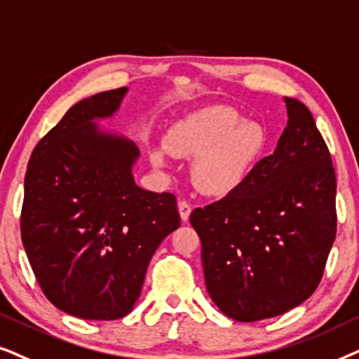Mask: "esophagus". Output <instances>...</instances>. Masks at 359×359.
<instances>
[{
	"label": "esophagus",
	"instance_id": "1",
	"mask_svg": "<svg viewBox=\"0 0 359 359\" xmlns=\"http://www.w3.org/2000/svg\"><path fill=\"white\" fill-rule=\"evenodd\" d=\"M179 213H180V219L182 222H187L190 213H192V207L187 202H179Z\"/></svg>",
	"mask_w": 359,
	"mask_h": 359
}]
</instances>
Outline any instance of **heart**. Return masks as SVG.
I'll return each instance as SVG.
<instances>
[{
  "instance_id": "heart-1",
  "label": "heart",
  "mask_w": 359,
  "mask_h": 359,
  "mask_svg": "<svg viewBox=\"0 0 359 359\" xmlns=\"http://www.w3.org/2000/svg\"><path fill=\"white\" fill-rule=\"evenodd\" d=\"M269 147V135L257 121L243 119L229 107H207L187 114L167 130L164 144L152 146L149 161L169 170L172 157L191 159L190 177L200 192L223 198L255 174Z\"/></svg>"
}]
</instances>
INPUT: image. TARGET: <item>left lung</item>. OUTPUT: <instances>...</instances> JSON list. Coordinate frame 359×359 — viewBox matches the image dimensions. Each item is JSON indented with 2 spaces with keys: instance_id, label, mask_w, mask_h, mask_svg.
Returning a JSON list of instances; mask_svg holds the SVG:
<instances>
[{
  "instance_id": "left-lung-1",
  "label": "left lung",
  "mask_w": 359,
  "mask_h": 359,
  "mask_svg": "<svg viewBox=\"0 0 359 359\" xmlns=\"http://www.w3.org/2000/svg\"><path fill=\"white\" fill-rule=\"evenodd\" d=\"M284 102L289 119L276 151L238 192L190 215L208 295L236 322L276 317L307 300L335 241L328 147L309 108Z\"/></svg>"
}]
</instances>
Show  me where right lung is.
I'll use <instances>...</instances> for the list:
<instances>
[{
    "instance_id": "right-lung-1",
    "label": "right lung",
    "mask_w": 359,
    "mask_h": 359,
    "mask_svg": "<svg viewBox=\"0 0 359 359\" xmlns=\"http://www.w3.org/2000/svg\"><path fill=\"white\" fill-rule=\"evenodd\" d=\"M126 93L75 103L34 147L24 179L27 259L46 297L83 320L126 317L152 255L180 226L174 195L135 182V142L100 126Z\"/></svg>"
}]
</instances>
